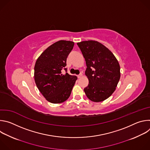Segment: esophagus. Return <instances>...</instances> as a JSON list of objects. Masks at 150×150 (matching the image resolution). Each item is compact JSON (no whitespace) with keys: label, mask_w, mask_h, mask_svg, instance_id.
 <instances>
[{"label":"esophagus","mask_w":150,"mask_h":150,"mask_svg":"<svg viewBox=\"0 0 150 150\" xmlns=\"http://www.w3.org/2000/svg\"><path fill=\"white\" fill-rule=\"evenodd\" d=\"M82 76V74L81 73H80V74H79L77 76H78V78H81Z\"/></svg>","instance_id":"obj_1"}]
</instances>
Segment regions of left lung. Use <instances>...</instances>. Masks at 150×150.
<instances>
[{
  "instance_id": "obj_1",
  "label": "left lung",
  "mask_w": 150,
  "mask_h": 150,
  "mask_svg": "<svg viewBox=\"0 0 150 150\" xmlns=\"http://www.w3.org/2000/svg\"><path fill=\"white\" fill-rule=\"evenodd\" d=\"M86 62L89 83L83 90L94 102L108 98L115 91L120 77L119 63L114 54L100 42L83 41L78 42Z\"/></svg>"
}]
</instances>
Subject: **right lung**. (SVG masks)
<instances>
[{"label":"right lung","mask_w":150,"mask_h":150,"mask_svg":"<svg viewBox=\"0 0 150 150\" xmlns=\"http://www.w3.org/2000/svg\"><path fill=\"white\" fill-rule=\"evenodd\" d=\"M74 42L60 40L46 49L37 59L34 67V79L40 93L54 104L66 101L77 79L67 73V59ZM65 70L66 73L63 71Z\"/></svg>","instance_id":"1"}]
</instances>
